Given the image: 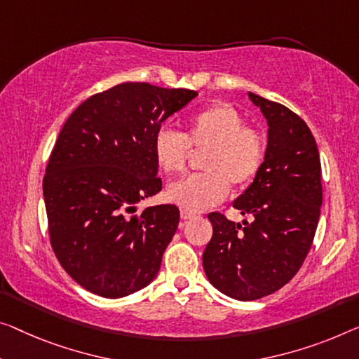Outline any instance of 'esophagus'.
Segmentation results:
<instances>
[{"label": "esophagus", "mask_w": 359, "mask_h": 359, "mask_svg": "<svg viewBox=\"0 0 359 359\" xmlns=\"http://www.w3.org/2000/svg\"><path fill=\"white\" fill-rule=\"evenodd\" d=\"M180 217H182V221H189V219H194V217H195V214L190 212V211L182 210V211H180Z\"/></svg>", "instance_id": "esophagus-1"}]
</instances>
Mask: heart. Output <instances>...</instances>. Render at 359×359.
<instances>
[{
	"instance_id": "1",
	"label": "heart",
	"mask_w": 359,
	"mask_h": 359,
	"mask_svg": "<svg viewBox=\"0 0 359 359\" xmlns=\"http://www.w3.org/2000/svg\"><path fill=\"white\" fill-rule=\"evenodd\" d=\"M191 149H206L205 172L169 185L165 196L185 211H203L221 203L231 185L245 187L258 175L266 156V138L259 128L245 126L243 117L226 103L206 106L185 122V132L161 127L154 133L153 154L163 172L182 174Z\"/></svg>"
}]
</instances>
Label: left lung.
<instances>
[{
	"mask_svg": "<svg viewBox=\"0 0 359 359\" xmlns=\"http://www.w3.org/2000/svg\"><path fill=\"white\" fill-rule=\"evenodd\" d=\"M269 130L264 163L233 208L251 222L211 212L212 237L203 253L206 277L227 297L251 302L293 279L313 245L323 205L316 140L302 117L255 93Z\"/></svg>",
	"mask_w": 359,
	"mask_h": 359,
	"instance_id": "obj_1",
	"label": "left lung"
}]
</instances>
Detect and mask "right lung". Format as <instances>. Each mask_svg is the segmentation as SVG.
<instances>
[{"mask_svg":"<svg viewBox=\"0 0 359 359\" xmlns=\"http://www.w3.org/2000/svg\"><path fill=\"white\" fill-rule=\"evenodd\" d=\"M198 93L126 82L69 116L43 177L50 242L64 271L88 292L121 298L158 276L177 231L174 205H135L163 189L153 138Z\"/></svg>","mask_w":359,"mask_h":359,"instance_id":"1","label":"right lung"}]
</instances>
